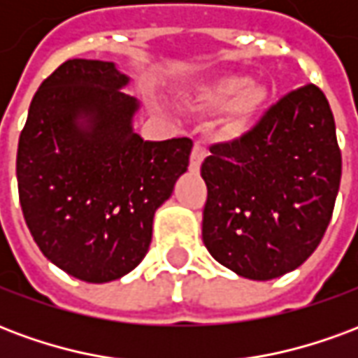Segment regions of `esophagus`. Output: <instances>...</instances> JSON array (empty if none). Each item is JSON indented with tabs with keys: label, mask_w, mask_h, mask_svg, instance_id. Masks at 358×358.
Wrapping results in <instances>:
<instances>
[{
	"label": "esophagus",
	"mask_w": 358,
	"mask_h": 358,
	"mask_svg": "<svg viewBox=\"0 0 358 358\" xmlns=\"http://www.w3.org/2000/svg\"><path fill=\"white\" fill-rule=\"evenodd\" d=\"M205 157H207V149L203 148L201 143H195L194 149H192V157H189V171L192 172L199 171V166H201Z\"/></svg>",
	"instance_id": "esophagus-1"
}]
</instances>
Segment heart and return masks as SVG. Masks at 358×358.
Returning <instances> with one entry per match:
<instances>
[{"instance_id":"obj_1","label":"heart","mask_w":358,"mask_h":358,"mask_svg":"<svg viewBox=\"0 0 358 358\" xmlns=\"http://www.w3.org/2000/svg\"><path fill=\"white\" fill-rule=\"evenodd\" d=\"M192 103L197 109L218 110L228 107V120L234 128H240L263 107L266 92L259 84L251 82L241 74H218L210 80L201 82L192 92Z\"/></svg>"}]
</instances>
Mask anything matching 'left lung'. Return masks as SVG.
I'll return each instance as SVG.
<instances>
[{
    "label": "left lung",
    "mask_w": 358,
    "mask_h": 358,
    "mask_svg": "<svg viewBox=\"0 0 358 358\" xmlns=\"http://www.w3.org/2000/svg\"><path fill=\"white\" fill-rule=\"evenodd\" d=\"M201 176L203 243L218 263L259 282L301 266L330 224L341 180L322 90H293L240 140L213 145Z\"/></svg>",
    "instance_id": "obj_1"
}]
</instances>
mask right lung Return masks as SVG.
<instances>
[{
  "label": "right lung",
  "instance_id": "obj_1",
  "mask_svg": "<svg viewBox=\"0 0 358 358\" xmlns=\"http://www.w3.org/2000/svg\"><path fill=\"white\" fill-rule=\"evenodd\" d=\"M115 63L71 59L42 82L17 151L22 215L66 274L105 284L145 257L155 210L187 171L194 141H143L140 101Z\"/></svg>",
  "mask_w": 358,
  "mask_h": 358
}]
</instances>
